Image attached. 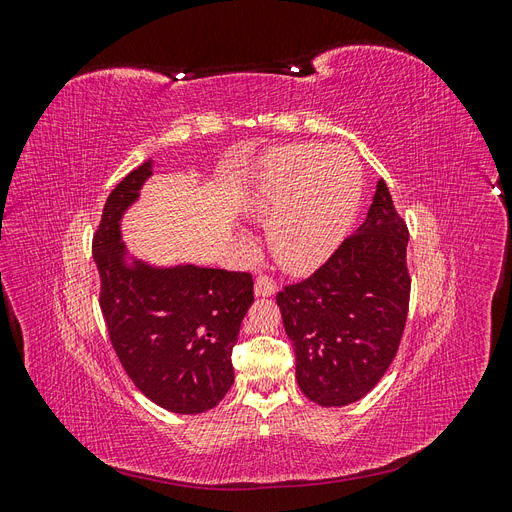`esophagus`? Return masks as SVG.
Masks as SVG:
<instances>
[{
    "mask_svg": "<svg viewBox=\"0 0 512 512\" xmlns=\"http://www.w3.org/2000/svg\"><path fill=\"white\" fill-rule=\"evenodd\" d=\"M254 292H256V297H273V294L277 292V284L271 280L269 275H260L254 284Z\"/></svg>",
    "mask_w": 512,
    "mask_h": 512,
    "instance_id": "1",
    "label": "esophagus"
}]
</instances>
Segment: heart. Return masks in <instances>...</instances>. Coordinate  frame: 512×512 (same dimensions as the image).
<instances>
[{
  "label": "heart",
  "mask_w": 512,
  "mask_h": 512,
  "mask_svg": "<svg viewBox=\"0 0 512 512\" xmlns=\"http://www.w3.org/2000/svg\"><path fill=\"white\" fill-rule=\"evenodd\" d=\"M363 168L346 147L288 145L258 168L250 215L269 222V247L290 273H309L327 262L359 211Z\"/></svg>",
  "instance_id": "obj_1"
}]
</instances>
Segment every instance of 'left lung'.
I'll return each mask as SVG.
<instances>
[{"label":"left lung","mask_w":512,"mask_h":512,"mask_svg":"<svg viewBox=\"0 0 512 512\" xmlns=\"http://www.w3.org/2000/svg\"><path fill=\"white\" fill-rule=\"evenodd\" d=\"M408 239L380 179L354 235L312 277L277 292L299 389L314 404H354L393 363L410 303Z\"/></svg>","instance_id":"left-lung-1"}]
</instances>
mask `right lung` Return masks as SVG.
Instances as JSON below:
<instances>
[{"label":"right lung","mask_w":512,"mask_h":512,"mask_svg":"<svg viewBox=\"0 0 512 512\" xmlns=\"http://www.w3.org/2000/svg\"><path fill=\"white\" fill-rule=\"evenodd\" d=\"M153 175V160L108 194L94 237L108 337L153 404L177 414L218 406L235 382L232 346L254 303L250 273L196 265L156 267L128 254L121 220Z\"/></svg>","instance_id":"add662e5"}]
</instances>
